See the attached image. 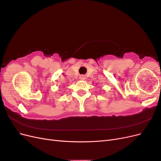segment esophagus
<instances>
[{
	"instance_id": "1",
	"label": "esophagus",
	"mask_w": 161,
	"mask_h": 161,
	"mask_svg": "<svg viewBox=\"0 0 161 161\" xmlns=\"http://www.w3.org/2000/svg\"><path fill=\"white\" fill-rule=\"evenodd\" d=\"M85 78H86V76L85 75H80V77H79V79L82 80H85Z\"/></svg>"
}]
</instances>
